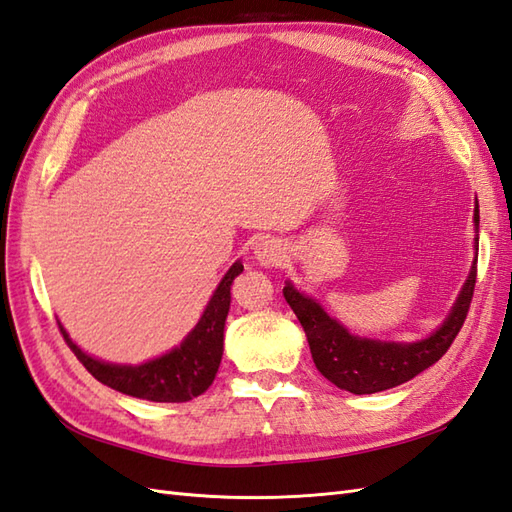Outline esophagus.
Listing matches in <instances>:
<instances>
[{
    "label": "esophagus",
    "mask_w": 512,
    "mask_h": 512,
    "mask_svg": "<svg viewBox=\"0 0 512 512\" xmlns=\"http://www.w3.org/2000/svg\"><path fill=\"white\" fill-rule=\"evenodd\" d=\"M283 257H285V246L279 240L266 238L255 244V259L261 266H279Z\"/></svg>",
    "instance_id": "34e87169"
}]
</instances>
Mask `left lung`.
Segmentation results:
<instances>
[{
  "instance_id": "8db88e82",
  "label": "left lung",
  "mask_w": 512,
  "mask_h": 512,
  "mask_svg": "<svg viewBox=\"0 0 512 512\" xmlns=\"http://www.w3.org/2000/svg\"><path fill=\"white\" fill-rule=\"evenodd\" d=\"M478 205L474 209V222L478 233ZM478 244V238H476ZM478 261V259H476ZM476 261L469 270V277L458 294L450 316L430 337L415 344L378 342V339H365L350 335L342 324L333 320L316 300L294 290L292 283L283 287V296L296 313L298 322L303 324L307 342L311 348L313 363L318 372L329 378L339 389L350 393H376L396 385L411 381L413 376L437 363L452 342L458 331L463 329L467 311L471 305L476 287Z\"/></svg>"
}]
</instances>
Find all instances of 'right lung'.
<instances>
[{
    "label": "right lung",
    "instance_id": "obj_1",
    "mask_svg": "<svg viewBox=\"0 0 512 512\" xmlns=\"http://www.w3.org/2000/svg\"><path fill=\"white\" fill-rule=\"evenodd\" d=\"M244 270L242 261H235L229 272L218 283L199 324L190 335L160 359L142 365H116L88 357L77 348L67 331L60 333L64 342L75 352L84 368L99 383L108 385L127 396L151 402H188L201 396L214 383L222 359V339H225V320L231 305V283Z\"/></svg>",
    "mask_w": 512,
    "mask_h": 512
}]
</instances>
